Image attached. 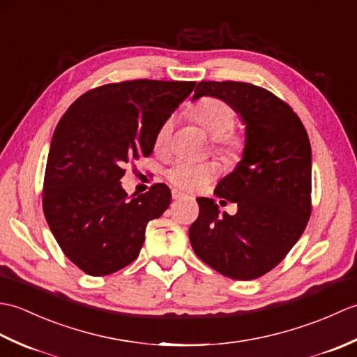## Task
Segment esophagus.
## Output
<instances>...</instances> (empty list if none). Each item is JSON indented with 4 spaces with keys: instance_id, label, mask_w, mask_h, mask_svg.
Wrapping results in <instances>:
<instances>
[{
    "instance_id": "esophagus-1",
    "label": "esophagus",
    "mask_w": 357,
    "mask_h": 357,
    "mask_svg": "<svg viewBox=\"0 0 357 357\" xmlns=\"http://www.w3.org/2000/svg\"><path fill=\"white\" fill-rule=\"evenodd\" d=\"M172 196H173V199H183L184 198V193H181V192H178V190H173L172 192Z\"/></svg>"
}]
</instances>
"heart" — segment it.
I'll list each match as a JSON object with an SVG mask.
<instances>
[{
    "label": "heart",
    "instance_id": "1",
    "mask_svg": "<svg viewBox=\"0 0 357 357\" xmlns=\"http://www.w3.org/2000/svg\"><path fill=\"white\" fill-rule=\"evenodd\" d=\"M192 116L204 130L215 138V149L225 162H236L244 150V142L231 130L236 124V112L221 98L206 96L192 109ZM172 119L159 127L155 138L156 149H164L170 141ZM173 187L184 192H198L218 176L216 162L179 161L165 172Z\"/></svg>",
    "mask_w": 357,
    "mask_h": 357
}]
</instances>
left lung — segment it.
<instances>
[{"mask_svg": "<svg viewBox=\"0 0 357 357\" xmlns=\"http://www.w3.org/2000/svg\"><path fill=\"white\" fill-rule=\"evenodd\" d=\"M204 95L221 98L242 116L245 149L215 188L218 198L238 204V213L219 216L215 201L201 198L188 236L196 256L221 275L261 278L288 255L312 215L308 135L290 105L264 87L201 81L193 100Z\"/></svg>", "mask_w": 357, "mask_h": 357, "instance_id": "1", "label": "left lung"}]
</instances>
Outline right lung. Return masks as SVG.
<instances>
[{
	"instance_id": "1",
	"label": "right lung",
	"mask_w": 357,
	"mask_h": 357,
	"mask_svg": "<svg viewBox=\"0 0 357 357\" xmlns=\"http://www.w3.org/2000/svg\"><path fill=\"white\" fill-rule=\"evenodd\" d=\"M195 81L132 79L89 90L59 119L44 173L43 210L63 253L90 276L112 275L139 255L146 227L170 206L153 184L127 199L126 165L150 156L159 127Z\"/></svg>"
}]
</instances>
